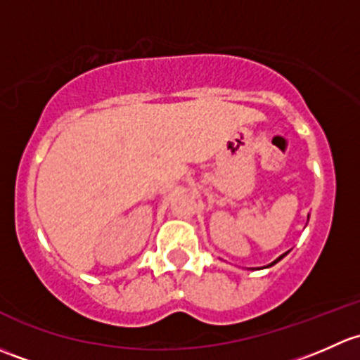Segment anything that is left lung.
I'll use <instances>...</instances> for the list:
<instances>
[{"mask_svg": "<svg viewBox=\"0 0 360 360\" xmlns=\"http://www.w3.org/2000/svg\"><path fill=\"white\" fill-rule=\"evenodd\" d=\"M288 253H290V251H286V253H283V255H281V257H279V258H276V260H274L272 263H269V265H266V266H272V265H276V263H277V262H281V260H283V258H284V257H286V255H288ZM266 266H263V269H266Z\"/></svg>", "mask_w": 360, "mask_h": 360, "instance_id": "8db88e82", "label": "left lung"}]
</instances>
